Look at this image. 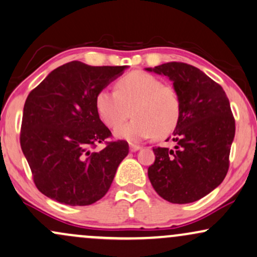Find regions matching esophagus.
I'll list each match as a JSON object with an SVG mask.
<instances>
[{
    "mask_svg": "<svg viewBox=\"0 0 257 257\" xmlns=\"http://www.w3.org/2000/svg\"><path fill=\"white\" fill-rule=\"evenodd\" d=\"M139 149H141V147L137 144H130V150H131L132 153H136V151H138Z\"/></svg>",
    "mask_w": 257,
    "mask_h": 257,
    "instance_id": "obj_1",
    "label": "esophagus"
}]
</instances>
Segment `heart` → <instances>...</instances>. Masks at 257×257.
I'll return each instance as SVG.
<instances>
[{
  "label": "heart",
  "instance_id": "b5f03b06",
  "mask_svg": "<svg viewBox=\"0 0 257 257\" xmlns=\"http://www.w3.org/2000/svg\"><path fill=\"white\" fill-rule=\"evenodd\" d=\"M181 107L179 91L173 85L143 71L122 76L116 82V91L102 89L95 97L97 115L109 128L126 121L132 110L135 119L115 131L116 137L130 142L169 136L181 118Z\"/></svg>",
  "mask_w": 257,
  "mask_h": 257
}]
</instances>
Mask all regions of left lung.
<instances>
[{
    "instance_id": "obj_1",
    "label": "left lung",
    "mask_w": 257,
    "mask_h": 257,
    "mask_svg": "<svg viewBox=\"0 0 257 257\" xmlns=\"http://www.w3.org/2000/svg\"><path fill=\"white\" fill-rule=\"evenodd\" d=\"M147 70L169 77L182 106L170 137L175 149H153L149 180L164 200L194 202L217 188L229 170L236 130L229 99L217 82L186 63L170 62Z\"/></svg>"
}]
</instances>
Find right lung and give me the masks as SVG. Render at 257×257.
<instances>
[{
  "label": "right lung",
  "instance_id": "1",
  "mask_svg": "<svg viewBox=\"0 0 257 257\" xmlns=\"http://www.w3.org/2000/svg\"><path fill=\"white\" fill-rule=\"evenodd\" d=\"M125 68L66 63L28 94L20 144L37 188L47 198L87 206L108 192L128 144L105 142L102 151H93L112 136L97 115L95 97Z\"/></svg>",
  "mask_w": 257,
  "mask_h": 257
}]
</instances>
